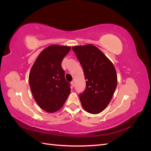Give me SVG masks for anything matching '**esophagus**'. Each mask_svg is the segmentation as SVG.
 I'll list each match as a JSON object with an SVG mask.
<instances>
[{"instance_id": "esophagus-1", "label": "esophagus", "mask_w": 151, "mask_h": 151, "mask_svg": "<svg viewBox=\"0 0 151 151\" xmlns=\"http://www.w3.org/2000/svg\"><path fill=\"white\" fill-rule=\"evenodd\" d=\"M71 85L74 87V81H72L71 82Z\"/></svg>"}]
</instances>
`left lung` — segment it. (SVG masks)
I'll use <instances>...</instances> for the list:
<instances>
[{
    "instance_id": "left-lung-1",
    "label": "left lung",
    "mask_w": 151,
    "mask_h": 151,
    "mask_svg": "<svg viewBox=\"0 0 151 151\" xmlns=\"http://www.w3.org/2000/svg\"><path fill=\"white\" fill-rule=\"evenodd\" d=\"M83 67L86 88L79 95L85 110L98 114L106 108L117 86V75L110 60L91 44L72 48Z\"/></svg>"
}]
</instances>
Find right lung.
Here are the masks:
<instances>
[{
    "label": "right lung",
    "instance_id": "right-lung-1",
    "mask_svg": "<svg viewBox=\"0 0 151 151\" xmlns=\"http://www.w3.org/2000/svg\"><path fill=\"white\" fill-rule=\"evenodd\" d=\"M70 47L51 45L36 58L29 74V83L38 106L48 113L61 109L70 93L61 65Z\"/></svg>",
    "mask_w": 151,
    "mask_h": 151
}]
</instances>
